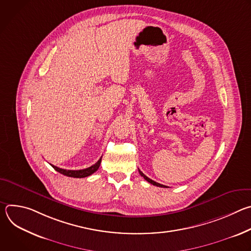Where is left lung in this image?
<instances>
[{
    "instance_id": "8db88e82",
    "label": "left lung",
    "mask_w": 251,
    "mask_h": 251,
    "mask_svg": "<svg viewBox=\"0 0 251 251\" xmlns=\"http://www.w3.org/2000/svg\"><path fill=\"white\" fill-rule=\"evenodd\" d=\"M139 173H140V175L143 176V177H144L145 178V180L147 181V182H149L150 184H152V185H154V186H157V187H161V188H168L167 186H164V185H161V184H159V183H156L155 181H153V180H151V178L150 177H148L146 175H144V174H143L140 170H139Z\"/></svg>"
}]
</instances>
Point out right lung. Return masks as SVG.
Masks as SVG:
<instances>
[{"label": "right lung", "mask_w": 251, "mask_h": 251, "mask_svg": "<svg viewBox=\"0 0 251 251\" xmlns=\"http://www.w3.org/2000/svg\"><path fill=\"white\" fill-rule=\"evenodd\" d=\"M101 158L94 165H92L89 168L83 169V170H64V169H60L56 166H53L51 164L50 165L55 171H57L58 173L64 175V176H71V177H85V176H88L92 175L94 172H96L98 170V168L100 166V163H101Z\"/></svg>", "instance_id": "right-lung-1"}]
</instances>
